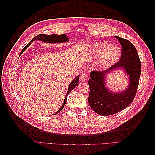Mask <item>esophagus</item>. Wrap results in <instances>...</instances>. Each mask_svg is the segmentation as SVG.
I'll return each instance as SVG.
<instances>
[{"label": "esophagus", "mask_w": 155, "mask_h": 155, "mask_svg": "<svg viewBox=\"0 0 155 155\" xmlns=\"http://www.w3.org/2000/svg\"><path fill=\"white\" fill-rule=\"evenodd\" d=\"M88 79V75L87 73H83L81 75V81H87Z\"/></svg>", "instance_id": "1"}]
</instances>
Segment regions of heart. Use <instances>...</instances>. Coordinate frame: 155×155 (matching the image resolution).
Returning a JSON list of instances; mask_svg holds the SVG:
<instances>
[{"label": "heart", "instance_id": "1", "mask_svg": "<svg viewBox=\"0 0 155 155\" xmlns=\"http://www.w3.org/2000/svg\"><path fill=\"white\" fill-rule=\"evenodd\" d=\"M120 55L119 49L107 42H96L90 48L91 58L98 61L95 67L98 71H104L112 67L118 61Z\"/></svg>", "mask_w": 155, "mask_h": 155}]
</instances>
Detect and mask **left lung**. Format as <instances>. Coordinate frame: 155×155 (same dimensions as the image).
<instances>
[{"mask_svg":"<svg viewBox=\"0 0 155 155\" xmlns=\"http://www.w3.org/2000/svg\"><path fill=\"white\" fill-rule=\"evenodd\" d=\"M122 46L120 61L105 71H92L88 80L90 88L88 103L96 113L108 116L127 107L137 94L141 73V63L137 49L131 42L115 36ZM117 68H123L130 76V83L124 91L114 94L108 90L105 83L107 74Z\"/></svg>","mask_w":155,"mask_h":155,"instance_id":"8db88e82","label":"left lung"}]
</instances>
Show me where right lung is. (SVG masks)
I'll use <instances>...</instances> for the list:
<instances>
[{"mask_svg":"<svg viewBox=\"0 0 155 155\" xmlns=\"http://www.w3.org/2000/svg\"><path fill=\"white\" fill-rule=\"evenodd\" d=\"M37 40L42 41L45 42H48V43H60V42H65L68 41V38L67 37V35H65L64 34H63V35H54V34H53V35H45V34L38 35L32 38L31 41V42H28V44L22 49V51L21 52V54H22V52H24L26 49H27V48L29 46L31 45V43L32 42L37 41ZM78 81H79V76H78V77H76L71 82L70 85L68 86V91L67 93V94H66V96H65V98L64 100L63 104H62V107H61L60 109H59L57 112H56V113L53 114H57V113H59V112H61L62 110V108H64L66 103H67V95L71 93L72 90L74 89V87L77 86L78 83Z\"/></svg>","mask_w":155,"mask_h":155,"instance_id":"right-lung-1","label":"right lung"}]
</instances>
